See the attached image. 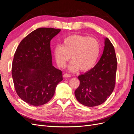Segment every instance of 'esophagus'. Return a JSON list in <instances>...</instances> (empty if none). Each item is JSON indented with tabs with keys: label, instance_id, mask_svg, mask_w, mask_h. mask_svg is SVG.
Wrapping results in <instances>:
<instances>
[{
	"label": "esophagus",
	"instance_id": "esophagus-1",
	"mask_svg": "<svg viewBox=\"0 0 134 134\" xmlns=\"http://www.w3.org/2000/svg\"><path fill=\"white\" fill-rule=\"evenodd\" d=\"M63 76L64 77V78H69V77L71 76V75L69 74L65 73V74L63 75Z\"/></svg>",
	"mask_w": 134,
	"mask_h": 134
}]
</instances>
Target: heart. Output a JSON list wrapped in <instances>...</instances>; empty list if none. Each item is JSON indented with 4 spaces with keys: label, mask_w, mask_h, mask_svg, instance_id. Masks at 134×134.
I'll use <instances>...</instances> for the list:
<instances>
[{
    "label": "heart",
    "mask_w": 134,
    "mask_h": 134,
    "mask_svg": "<svg viewBox=\"0 0 134 134\" xmlns=\"http://www.w3.org/2000/svg\"><path fill=\"white\" fill-rule=\"evenodd\" d=\"M100 45L94 38L79 35L65 38L63 46L58 45L54 49L55 60L58 65L65 68L71 58L69 69L76 71L80 69L83 71L91 70L98 59Z\"/></svg>",
    "instance_id": "obj_1"
}]
</instances>
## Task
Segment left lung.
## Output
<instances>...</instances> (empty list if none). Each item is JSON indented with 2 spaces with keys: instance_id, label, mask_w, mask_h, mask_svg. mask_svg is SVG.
Segmentation results:
<instances>
[{
  "instance_id": "8db88e82",
  "label": "left lung",
  "mask_w": 134,
  "mask_h": 134,
  "mask_svg": "<svg viewBox=\"0 0 134 134\" xmlns=\"http://www.w3.org/2000/svg\"><path fill=\"white\" fill-rule=\"evenodd\" d=\"M117 65L114 47L106 38L99 62L92 69L78 77L80 85L74 93L78 102L88 107L104 103L115 88Z\"/></svg>"
}]
</instances>
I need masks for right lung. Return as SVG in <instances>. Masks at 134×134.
<instances>
[{
    "mask_svg": "<svg viewBox=\"0 0 134 134\" xmlns=\"http://www.w3.org/2000/svg\"><path fill=\"white\" fill-rule=\"evenodd\" d=\"M39 28L24 38L15 51L12 75L18 96L32 106H41L53 97L63 80L62 71L52 65L50 41L60 32Z\"/></svg>",
    "mask_w": 134,
    "mask_h": 134,
    "instance_id": "add662e5",
    "label": "right lung"
}]
</instances>
